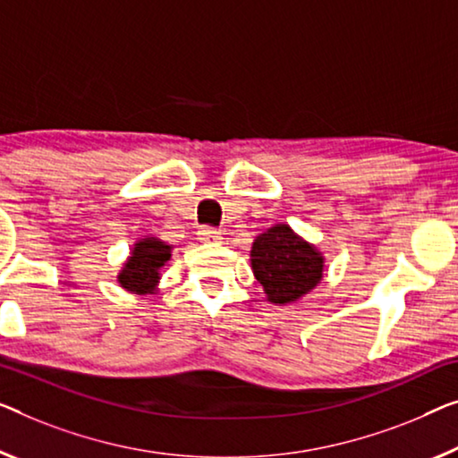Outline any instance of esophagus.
Instances as JSON below:
<instances>
[{"label":"esophagus","instance_id":"obj_1","mask_svg":"<svg viewBox=\"0 0 458 458\" xmlns=\"http://www.w3.org/2000/svg\"><path fill=\"white\" fill-rule=\"evenodd\" d=\"M197 234H199V241L203 242H211V244L222 242V232H217L216 228H201Z\"/></svg>","mask_w":458,"mask_h":458}]
</instances>
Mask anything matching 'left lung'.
<instances>
[{
    "mask_svg": "<svg viewBox=\"0 0 458 458\" xmlns=\"http://www.w3.org/2000/svg\"><path fill=\"white\" fill-rule=\"evenodd\" d=\"M250 267L271 304H292L323 279L325 257L288 224H276L255 238Z\"/></svg>",
    "mask_w": 458,
    "mask_h": 458,
    "instance_id": "obj_1",
    "label": "left lung"
}]
</instances>
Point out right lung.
Segmentation results:
<instances>
[{"label":"right lung","mask_w":458,"mask_h":458,"mask_svg":"<svg viewBox=\"0 0 458 458\" xmlns=\"http://www.w3.org/2000/svg\"><path fill=\"white\" fill-rule=\"evenodd\" d=\"M170 255H173V244L156 236L140 238L119 271V285L129 294H154L160 284V269L170 261Z\"/></svg>","instance_id":"right-lung-1"}]
</instances>
